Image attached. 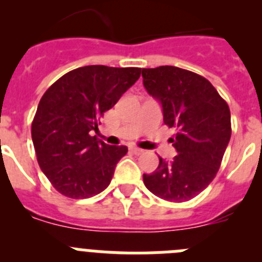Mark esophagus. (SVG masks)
Listing matches in <instances>:
<instances>
[{"mask_svg": "<svg viewBox=\"0 0 262 262\" xmlns=\"http://www.w3.org/2000/svg\"><path fill=\"white\" fill-rule=\"evenodd\" d=\"M129 151L133 152L134 155H142L143 152H144L143 149H140V148H138V147H131L129 148Z\"/></svg>", "mask_w": 262, "mask_h": 262, "instance_id": "obj_1", "label": "esophagus"}]
</instances>
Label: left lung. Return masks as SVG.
I'll use <instances>...</instances> for the list:
<instances>
[{"label": "left lung", "mask_w": 262, "mask_h": 262, "mask_svg": "<svg viewBox=\"0 0 262 262\" xmlns=\"http://www.w3.org/2000/svg\"><path fill=\"white\" fill-rule=\"evenodd\" d=\"M143 84L163 106L164 123L177 156L159 157L157 169L143 174L148 190L168 202H186L209 186L221 168L231 138V113L209 80L172 66L144 68Z\"/></svg>", "instance_id": "obj_1"}]
</instances>
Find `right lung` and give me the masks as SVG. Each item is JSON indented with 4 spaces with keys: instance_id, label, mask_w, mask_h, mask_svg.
I'll return each instance as SVG.
<instances>
[{
    "instance_id": "1",
    "label": "right lung",
    "mask_w": 262,
    "mask_h": 262,
    "mask_svg": "<svg viewBox=\"0 0 262 262\" xmlns=\"http://www.w3.org/2000/svg\"><path fill=\"white\" fill-rule=\"evenodd\" d=\"M140 68L86 66L47 89L34 117L31 136L40 169L62 195L84 200L110 185L126 145L93 136L99 119L140 77Z\"/></svg>"
}]
</instances>
